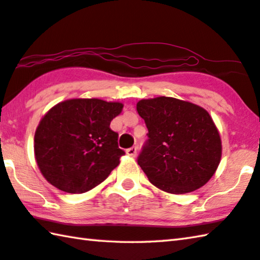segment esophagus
<instances>
[{
    "instance_id": "34e87169",
    "label": "esophagus",
    "mask_w": 260,
    "mask_h": 260,
    "mask_svg": "<svg viewBox=\"0 0 260 260\" xmlns=\"http://www.w3.org/2000/svg\"><path fill=\"white\" fill-rule=\"evenodd\" d=\"M126 153L129 155V157H132V158H135L136 155H138V148H136V146H132V148H129V149H127L126 150Z\"/></svg>"
}]
</instances>
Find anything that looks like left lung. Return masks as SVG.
<instances>
[{"mask_svg":"<svg viewBox=\"0 0 260 260\" xmlns=\"http://www.w3.org/2000/svg\"><path fill=\"white\" fill-rule=\"evenodd\" d=\"M136 110L148 128L138 164L149 181L173 194L204 186L221 157L220 136L208 112L168 96L141 100Z\"/></svg>","mask_w":260,"mask_h":260,"instance_id":"1","label":"left lung"}]
</instances>
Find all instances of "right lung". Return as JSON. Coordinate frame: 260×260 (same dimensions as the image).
Returning <instances> with one entry per match:
<instances>
[{
    "mask_svg": "<svg viewBox=\"0 0 260 260\" xmlns=\"http://www.w3.org/2000/svg\"><path fill=\"white\" fill-rule=\"evenodd\" d=\"M121 110V103L99 99H72L52 108L34 138L36 162L46 181L76 194L105 181L125 153L110 128Z\"/></svg>",
    "mask_w": 260,
    "mask_h": 260,
    "instance_id": "1",
    "label": "right lung"
}]
</instances>
